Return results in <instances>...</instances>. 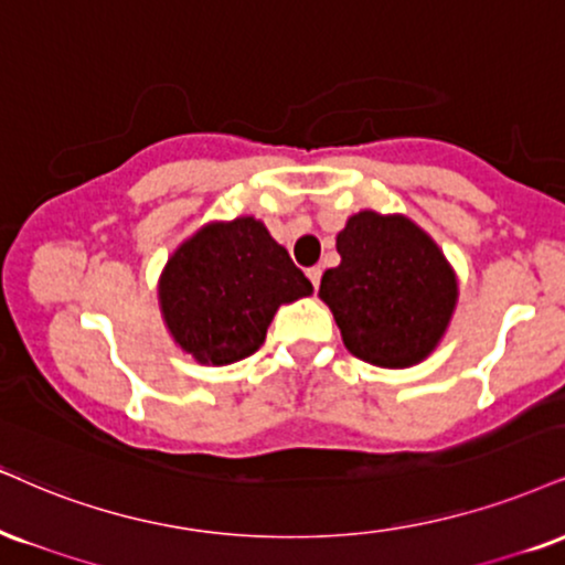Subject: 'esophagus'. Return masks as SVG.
<instances>
[{
    "label": "esophagus",
    "mask_w": 565,
    "mask_h": 565,
    "mask_svg": "<svg viewBox=\"0 0 565 565\" xmlns=\"http://www.w3.org/2000/svg\"><path fill=\"white\" fill-rule=\"evenodd\" d=\"M305 274H308L312 289H318V284H321V268H318V265H312V268L305 270Z\"/></svg>",
    "instance_id": "1"
}]
</instances>
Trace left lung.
I'll return each mask as SVG.
<instances>
[{
	"label": "left lung",
	"mask_w": 565,
	"mask_h": 565,
	"mask_svg": "<svg viewBox=\"0 0 565 565\" xmlns=\"http://www.w3.org/2000/svg\"><path fill=\"white\" fill-rule=\"evenodd\" d=\"M342 263L318 297L334 312L344 348L379 369H411L434 352L458 302V278L437 242L405 215L373 210L339 231Z\"/></svg>",
	"instance_id": "1"
}]
</instances>
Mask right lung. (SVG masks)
<instances>
[{
  "label": "right lung",
  "instance_id": "obj_1",
  "mask_svg": "<svg viewBox=\"0 0 565 565\" xmlns=\"http://www.w3.org/2000/svg\"><path fill=\"white\" fill-rule=\"evenodd\" d=\"M312 284L253 215L207 223L171 255L160 276L168 331L196 363L228 365L260 350L284 302Z\"/></svg>",
  "mask_w": 565,
  "mask_h": 565
}]
</instances>
